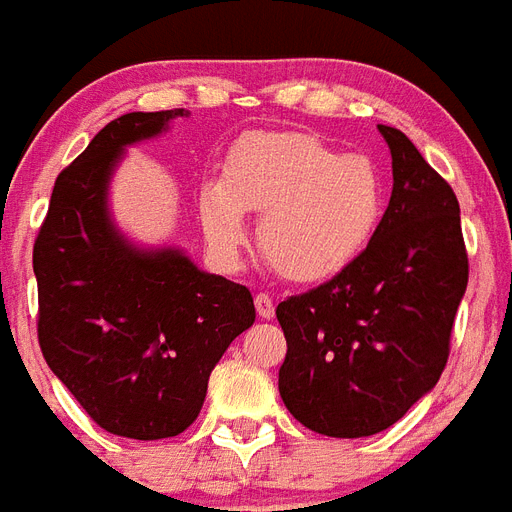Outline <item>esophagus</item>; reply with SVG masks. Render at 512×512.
<instances>
[{
    "instance_id": "1",
    "label": "esophagus",
    "mask_w": 512,
    "mask_h": 512,
    "mask_svg": "<svg viewBox=\"0 0 512 512\" xmlns=\"http://www.w3.org/2000/svg\"><path fill=\"white\" fill-rule=\"evenodd\" d=\"M255 309H257V315L263 317V320H270V317L276 315V304H273V299H270L268 294L255 296Z\"/></svg>"
}]
</instances>
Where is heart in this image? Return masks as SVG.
I'll return each mask as SVG.
<instances>
[{
  "mask_svg": "<svg viewBox=\"0 0 512 512\" xmlns=\"http://www.w3.org/2000/svg\"><path fill=\"white\" fill-rule=\"evenodd\" d=\"M385 184L367 156H341L304 132H255L231 150L221 182L200 190L205 239L234 257L247 239L244 216L260 218V249L283 278L338 276L372 242Z\"/></svg>",
  "mask_w": 512,
  "mask_h": 512,
  "instance_id": "b5f03b06",
  "label": "heart"
}]
</instances>
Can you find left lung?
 I'll return each mask as SVG.
<instances>
[{"mask_svg":"<svg viewBox=\"0 0 512 512\" xmlns=\"http://www.w3.org/2000/svg\"><path fill=\"white\" fill-rule=\"evenodd\" d=\"M393 195L362 255L278 304L286 359L278 390L296 422L328 437L393 427L448 364L468 255L450 184L395 127Z\"/></svg>","mask_w":512,"mask_h":512,"instance_id":"1","label":"left lung"}]
</instances>
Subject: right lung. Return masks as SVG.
I'll return each instance as SVG.
<instances>
[{
    "label": "right lung",
    "mask_w": 512,
    "mask_h": 512,
    "mask_svg": "<svg viewBox=\"0 0 512 512\" xmlns=\"http://www.w3.org/2000/svg\"><path fill=\"white\" fill-rule=\"evenodd\" d=\"M184 114L132 111L106 124L57 176L33 244L46 364L98 427L130 440L190 427L213 367L255 322L247 286L179 249L135 247L111 223L106 195L124 148Z\"/></svg>",
    "instance_id": "obj_1"
}]
</instances>
